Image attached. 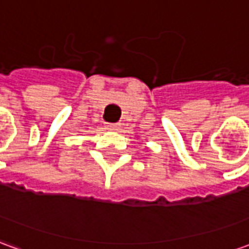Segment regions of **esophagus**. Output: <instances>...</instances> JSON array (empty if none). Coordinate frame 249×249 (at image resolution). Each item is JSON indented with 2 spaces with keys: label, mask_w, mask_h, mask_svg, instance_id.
Returning a JSON list of instances; mask_svg holds the SVG:
<instances>
[{
  "label": "esophagus",
  "mask_w": 249,
  "mask_h": 249,
  "mask_svg": "<svg viewBox=\"0 0 249 249\" xmlns=\"http://www.w3.org/2000/svg\"><path fill=\"white\" fill-rule=\"evenodd\" d=\"M119 128H120L119 123H108V124H107V129L109 130H119Z\"/></svg>",
  "instance_id": "obj_1"
}]
</instances>
